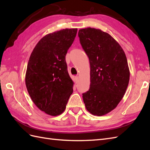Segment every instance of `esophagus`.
<instances>
[{
  "mask_svg": "<svg viewBox=\"0 0 150 150\" xmlns=\"http://www.w3.org/2000/svg\"><path fill=\"white\" fill-rule=\"evenodd\" d=\"M79 76H76V77H75L76 83H78L79 82Z\"/></svg>",
  "mask_w": 150,
  "mask_h": 150,
  "instance_id": "34e87169",
  "label": "esophagus"
}]
</instances>
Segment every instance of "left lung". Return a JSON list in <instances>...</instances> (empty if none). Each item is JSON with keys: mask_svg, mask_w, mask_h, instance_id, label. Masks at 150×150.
Masks as SVG:
<instances>
[{"mask_svg": "<svg viewBox=\"0 0 150 150\" xmlns=\"http://www.w3.org/2000/svg\"><path fill=\"white\" fill-rule=\"evenodd\" d=\"M80 43L89 57L90 88L83 94L87 110L103 116L117 106L125 94L129 70L125 52L111 36L88 28L78 33Z\"/></svg>", "mask_w": 150, "mask_h": 150, "instance_id": "left-lung-1", "label": "left lung"}]
</instances>
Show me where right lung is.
Returning <instances> with one entry per match:
<instances>
[{
	"mask_svg": "<svg viewBox=\"0 0 150 150\" xmlns=\"http://www.w3.org/2000/svg\"><path fill=\"white\" fill-rule=\"evenodd\" d=\"M77 29H66L40 39L32 52L25 74V85L40 110L51 116L65 110L74 83L67 71L66 56Z\"/></svg>",
	"mask_w": 150,
	"mask_h": 150,
	"instance_id": "add662e5",
	"label": "right lung"
}]
</instances>
